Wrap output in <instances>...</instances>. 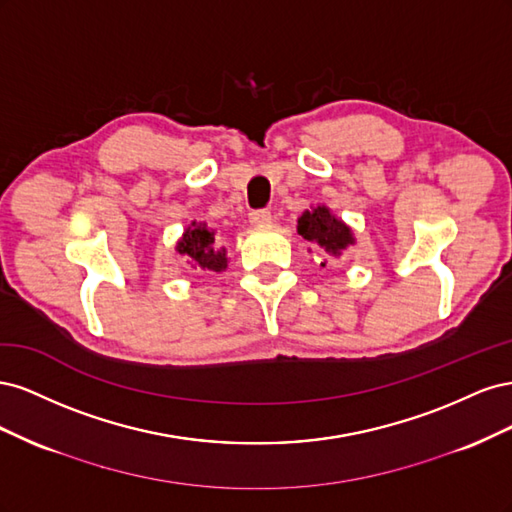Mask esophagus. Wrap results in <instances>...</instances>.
Returning <instances> with one entry per match:
<instances>
[{
  "label": "esophagus",
  "instance_id": "obj_1",
  "mask_svg": "<svg viewBox=\"0 0 512 512\" xmlns=\"http://www.w3.org/2000/svg\"><path fill=\"white\" fill-rule=\"evenodd\" d=\"M269 222H271V211H267V209H258V211L250 213V224H254V226H265Z\"/></svg>",
  "mask_w": 512,
  "mask_h": 512
}]
</instances>
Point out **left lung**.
Returning <instances> with one entry per match:
<instances>
[{"label":"left lung","mask_w":512,"mask_h":512,"mask_svg":"<svg viewBox=\"0 0 512 512\" xmlns=\"http://www.w3.org/2000/svg\"><path fill=\"white\" fill-rule=\"evenodd\" d=\"M297 232L305 241L320 247L324 254L333 258H342L348 247L356 243L352 228L344 220H339L327 205L305 209L297 220ZM324 265L327 262H320V267Z\"/></svg>","instance_id":"1"}]
</instances>
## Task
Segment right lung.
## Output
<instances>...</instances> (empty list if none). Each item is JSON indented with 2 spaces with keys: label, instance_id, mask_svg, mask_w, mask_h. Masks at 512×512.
Segmentation results:
<instances>
[{
  "label": "right lung",
  "instance_id": "1",
  "mask_svg": "<svg viewBox=\"0 0 512 512\" xmlns=\"http://www.w3.org/2000/svg\"><path fill=\"white\" fill-rule=\"evenodd\" d=\"M175 252L190 262L192 269L222 273L228 267L226 247L215 241V230L205 222H192L179 237Z\"/></svg>",
  "mask_w": 512,
  "mask_h": 512
}]
</instances>
